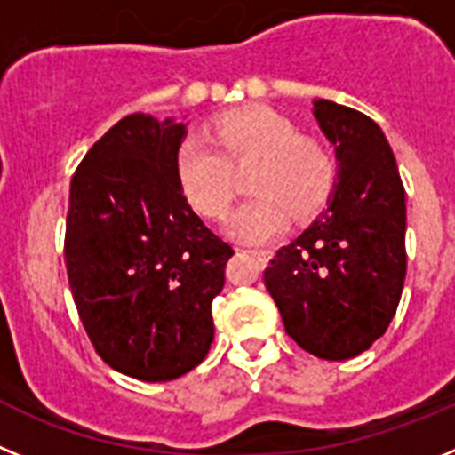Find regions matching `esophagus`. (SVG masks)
<instances>
[{
	"label": "esophagus",
	"mask_w": 455,
	"mask_h": 455,
	"mask_svg": "<svg viewBox=\"0 0 455 455\" xmlns=\"http://www.w3.org/2000/svg\"><path fill=\"white\" fill-rule=\"evenodd\" d=\"M237 251L251 253V256H256L258 260H269V258L274 256V249H269V247H240Z\"/></svg>",
	"instance_id": "esophagus-1"
}]
</instances>
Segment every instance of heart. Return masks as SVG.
I'll return each mask as SVG.
<instances>
[{"instance_id":"1","label":"heart","mask_w":455,"mask_h":455,"mask_svg":"<svg viewBox=\"0 0 455 455\" xmlns=\"http://www.w3.org/2000/svg\"><path fill=\"white\" fill-rule=\"evenodd\" d=\"M256 161L249 197L233 212L231 231L260 243L324 211L339 181V158L326 138L308 136L292 117L249 108L222 117L208 136H188L177 149V177L190 204L206 218H222L235 195V172Z\"/></svg>"}]
</instances>
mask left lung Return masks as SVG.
<instances>
[{"label":"left lung","mask_w":455,"mask_h":455,"mask_svg":"<svg viewBox=\"0 0 455 455\" xmlns=\"http://www.w3.org/2000/svg\"><path fill=\"white\" fill-rule=\"evenodd\" d=\"M339 181L308 228L276 251L265 285L285 333L308 354L347 360L386 333L406 278V190L383 131L360 110L315 101Z\"/></svg>","instance_id":"left-lung-1"}]
</instances>
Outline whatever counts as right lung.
<instances>
[{
    "instance_id": "1",
    "label": "right lung",
    "mask_w": 455,
    "mask_h": 455,
    "mask_svg": "<svg viewBox=\"0 0 455 455\" xmlns=\"http://www.w3.org/2000/svg\"><path fill=\"white\" fill-rule=\"evenodd\" d=\"M183 136L181 122L122 117L69 183L65 267L81 324L106 365L149 383L206 358L233 256L183 195Z\"/></svg>"
}]
</instances>
